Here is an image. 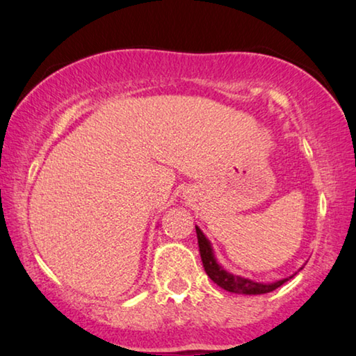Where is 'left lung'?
I'll list each match as a JSON object with an SVG mask.
<instances>
[{
  "label": "left lung",
  "instance_id": "left-lung-1",
  "mask_svg": "<svg viewBox=\"0 0 356 356\" xmlns=\"http://www.w3.org/2000/svg\"><path fill=\"white\" fill-rule=\"evenodd\" d=\"M195 229H197L200 257H202L204 271H207L208 277L211 279L214 284H218L219 287L227 290V292L243 293V295L269 293V292H273V290H276L277 287H280V285H282L284 282H287L289 279L293 277V276H290V277L276 280V282L264 284V282H254V280H252V279L230 274L222 266H219L216 258H214L211 243H209V240L204 237V234L202 232V230H200V227L195 226ZM300 269H302V268H300ZM295 274H297V273H295Z\"/></svg>",
  "mask_w": 356,
  "mask_h": 356
}]
</instances>
